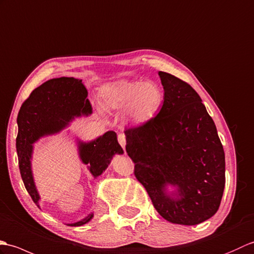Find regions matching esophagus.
Here are the masks:
<instances>
[{
  "instance_id": "34e87169",
  "label": "esophagus",
  "mask_w": 254,
  "mask_h": 254,
  "mask_svg": "<svg viewBox=\"0 0 254 254\" xmlns=\"http://www.w3.org/2000/svg\"><path fill=\"white\" fill-rule=\"evenodd\" d=\"M118 142L123 146V149L125 150V146H126V136L124 133H120L118 134Z\"/></svg>"
}]
</instances>
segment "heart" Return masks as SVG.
Wrapping results in <instances>:
<instances>
[{"label":"heart","mask_w":254,"mask_h":254,"mask_svg":"<svg viewBox=\"0 0 254 254\" xmlns=\"http://www.w3.org/2000/svg\"><path fill=\"white\" fill-rule=\"evenodd\" d=\"M163 91L155 81L121 79L105 84L102 105L105 110L125 111L132 125H142L159 112Z\"/></svg>","instance_id":"obj_1"}]
</instances>
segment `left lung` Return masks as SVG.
I'll list each match as a JSON object with an SVG mask.
<instances>
[{"label": "left lung", "instance_id": "1", "mask_svg": "<svg viewBox=\"0 0 254 254\" xmlns=\"http://www.w3.org/2000/svg\"><path fill=\"white\" fill-rule=\"evenodd\" d=\"M164 102L159 114L125 130L134 175L166 221L196 225L218 210L225 187V153L216 126L195 90L159 71ZM177 188L170 193L167 186Z\"/></svg>", "mask_w": 254, "mask_h": 254}]
</instances>
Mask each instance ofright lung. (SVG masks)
I'll list each match as a JSON object with an SVG mask.
<instances>
[{
  "label": "right lung",
  "mask_w": 254,
  "mask_h": 254,
  "mask_svg": "<svg viewBox=\"0 0 254 254\" xmlns=\"http://www.w3.org/2000/svg\"><path fill=\"white\" fill-rule=\"evenodd\" d=\"M87 97L88 91L82 80L72 77L54 78L33 90L19 110L17 116L18 134L16 138L19 171L28 193L38 207H40V195L31 170L33 143L44 136L63 130L75 117L91 114L92 108ZM77 145L80 160L88 165L94 178L108 168L113 156L124 153L117 141L116 132L112 130L89 142L78 140ZM92 217L93 213H90L81 221L68 225L82 226Z\"/></svg>",
  "instance_id": "obj_1"
}]
</instances>
